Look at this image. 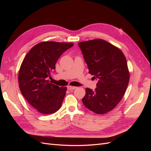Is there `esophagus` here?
<instances>
[{
    "label": "esophagus",
    "instance_id": "obj_1",
    "mask_svg": "<svg viewBox=\"0 0 151 151\" xmlns=\"http://www.w3.org/2000/svg\"><path fill=\"white\" fill-rule=\"evenodd\" d=\"M77 88V87H75V86H67V89L68 90H74L75 89Z\"/></svg>",
    "mask_w": 151,
    "mask_h": 151
}]
</instances>
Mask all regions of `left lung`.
<instances>
[{
    "label": "left lung",
    "mask_w": 151,
    "mask_h": 151,
    "mask_svg": "<svg viewBox=\"0 0 151 151\" xmlns=\"http://www.w3.org/2000/svg\"><path fill=\"white\" fill-rule=\"evenodd\" d=\"M78 45L89 73L98 80L94 91L86 89L82 101L89 110L99 115L106 113L119 103L129 84L126 58L119 48L101 39L79 42Z\"/></svg>",
    "instance_id": "1"
}]
</instances>
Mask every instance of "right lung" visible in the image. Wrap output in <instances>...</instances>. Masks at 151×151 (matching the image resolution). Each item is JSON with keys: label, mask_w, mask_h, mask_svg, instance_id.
<instances>
[{"label": "right lung", "mask_w": 151, "mask_h": 151, "mask_svg": "<svg viewBox=\"0 0 151 151\" xmlns=\"http://www.w3.org/2000/svg\"><path fill=\"white\" fill-rule=\"evenodd\" d=\"M74 44L55 42H41L27 53L19 72L22 94L32 106L43 114L57 111L62 106L66 87L50 83L47 78L55 68L61 55Z\"/></svg>", "instance_id": "obj_1"}]
</instances>
